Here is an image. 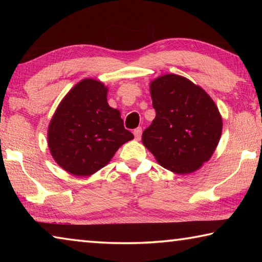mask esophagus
Instances as JSON below:
<instances>
[{
    "label": "esophagus",
    "instance_id": "esophagus-1",
    "mask_svg": "<svg viewBox=\"0 0 262 262\" xmlns=\"http://www.w3.org/2000/svg\"><path fill=\"white\" fill-rule=\"evenodd\" d=\"M134 136H135V140H137V141L141 140V136H142V128L141 127L134 129Z\"/></svg>",
    "mask_w": 262,
    "mask_h": 262
}]
</instances>
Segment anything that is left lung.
Wrapping results in <instances>:
<instances>
[{"label": "left lung", "mask_w": 262, "mask_h": 262, "mask_svg": "<svg viewBox=\"0 0 262 262\" xmlns=\"http://www.w3.org/2000/svg\"><path fill=\"white\" fill-rule=\"evenodd\" d=\"M156 118L142 143L166 170L188 174L208 162L219 144L223 121L211 97L186 77L166 74L150 83Z\"/></svg>", "instance_id": "8db88e82"}]
</instances>
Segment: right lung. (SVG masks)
Segmentation results:
<instances>
[{"label":"right lung","instance_id":"obj_1","mask_svg":"<svg viewBox=\"0 0 262 262\" xmlns=\"http://www.w3.org/2000/svg\"><path fill=\"white\" fill-rule=\"evenodd\" d=\"M108 88L94 78L78 82L57 106L47 142L54 161L77 177L107 165L117 150L134 135L123 127L120 111L107 103Z\"/></svg>","mask_w":262,"mask_h":262}]
</instances>
